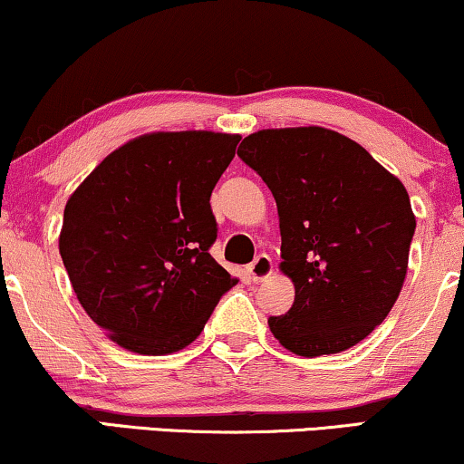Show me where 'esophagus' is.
<instances>
[{"mask_svg":"<svg viewBox=\"0 0 464 464\" xmlns=\"http://www.w3.org/2000/svg\"><path fill=\"white\" fill-rule=\"evenodd\" d=\"M272 272H274V263L267 255H259L248 266V278L252 283H261V280H266Z\"/></svg>","mask_w":464,"mask_h":464,"instance_id":"1","label":"esophagus"}]
</instances>
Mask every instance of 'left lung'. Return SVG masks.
<instances>
[{"instance_id":"1","label":"left lung","mask_w":464,"mask_h":464,"mask_svg":"<svg viewBox=\"0 0 464 464\" xmlns=\"http://www.w3.org/2000/svg\"><path fill=\"white\" fill-rule=\"evenodd\" d=\"M237 156L272 190L280 269L295 285V302L269 316V330L302 357L353 347L383 324L407 276L415 216L402 181L319 126L259 130Z\"/></svg>"}]
</instances>
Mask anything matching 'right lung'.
Instances as JSON below:
<instances>
[{
  "mask_svg": "<svg viewBox=\"0 0 464 464\" xmlns=\"http://www.w3.org/2000/svg\"><path fill=\"white\" fill-rule=\"evenodd\" d=\"M237 134L154 132L109 154L63 209L60 255L81 306L140 355L190 344L237 283L214 261V186Z\"/></svg>",
  "mask_w": 464,
  "mask_h": 464,
  "instance_id": "right-lung-1",
  "label": "right lung"
}]
</instances>
